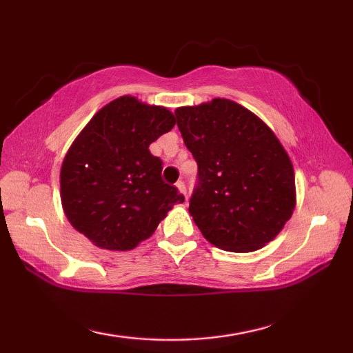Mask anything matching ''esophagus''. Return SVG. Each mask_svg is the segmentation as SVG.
Returning a JSON list of instances; mask_svg holds the SVG:
<instances>
[{"instance_id": "1", "label": "esophagus", "mask_w": 353, "mask_h": 353, "mask_svg": "<svg viewBox=\"0 0 353 353\" xmlns=\"http://www.w3.org/2000/svg\"><path fill=\"white\" fill-rule=\"evenodd\" d=\"M176 187H177V190H179V191H181V193H183L185 196H187V185H185V182H183V181H177Z\"/></svg>"}]
</instances>
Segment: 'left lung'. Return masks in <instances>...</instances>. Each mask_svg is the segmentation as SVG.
<instances>
[{"label":"left lung","instance_id":"1","mask_svg":"<svg viewBox=\"0 0 353 353\" xmlns=\"http://www.w3.org/2000/svg\"><path fill=\"white\" fill-rule=\"evenodd\" d=\"M185 146L198 163L190 214L207 241L252 252L279 235L296 207L294 171L272 130L230 99L179 107Z\"/></svg>","mask_w":353,"mask_h":353}]
</instances>
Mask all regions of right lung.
Here are the masks:
<instances>
[{"label":"right lung","instance_id":"1","mask_svg":"<svg viewBox=\"0 0 353 353\" xmlns=\"http://www.w3.org/2000/svg\"><path fill=\"white\" fill-rule=\"evenodd\" d=\"M172 113L121 97L77 135L61 170V198L71 225L94 246L130 250L185 201L162 179L149 145L174 128Z\"/></svg>","mask_w":353,"mask_h":353}]
</instances>
